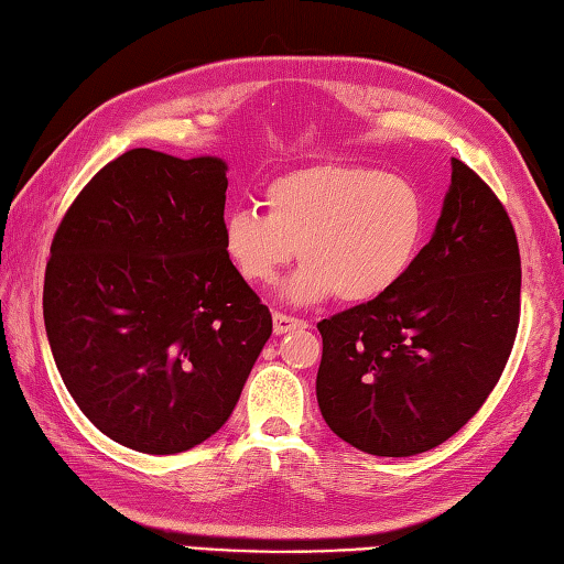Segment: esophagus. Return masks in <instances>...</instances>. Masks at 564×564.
I'll return each mask as SVG.
<instances>
[{
	"mask_svg": "<svg viewBox=\"0 0 564 564\" xmlns=\"http://www.w3.org/2000/svg\"><path fill=\"white\" fill-rule=\"evenodd\" d=\"M272 328H274V336H284V333H290V330H302V328H306V321L274 312V314H272Z\"/></svg>",
	"mask_w": 564,
	"mask_h": 564,
	"instance_id": "34e87169",
	"label": "esophagus"
}]
</instances>
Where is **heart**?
Instances as JSON below:
<instances>
[{
  "label": "heart",
  "instance_id": "1",
  "mask_svg": "<svg viewBox=\"0 0 564 564\" xmlns=\"http://www.w3.org/2000/svg\"><path fill=\"white\" fill-rule=\"evenodd\" d=\"M268 214L228 212L224 256L250 284H270L296 252L306 260L284 284L294 304L338 294L362 304L406 278L429 226L423 194L411 180L365 165H314L272 180Z\"/></svg>",
  "mask_w": 564,
  "mask_h": 564
}]
</instances>
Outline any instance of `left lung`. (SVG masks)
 Masks as SVG:
<instances>
[{"label": "left lung", "instance_id": "obj_1", "mask_svg": "<svg viewBox=\"0 0 564 564\" xmlns=\"http://www.w3.org/2000/svg\"><path fill=\"white\" fill-rule=\"evenodd\" d=\"M435 231L392 292L324 318L316 399L328 429L367 455L445 443L485 404L521 314L509 214L463 160Z\"/></svg>", "mask_w": 564, "mask_h": 564}]
</instances>
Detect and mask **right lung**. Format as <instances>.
I'll return each instance as SVG.
<instances>
[{"mask_svg": "<svg viewBox=\"0 0 564 564\" xmlns=\"http://www.w3.org/2000/svg\"><path fill=\"white\" fill-rule=\"evenodd\" d=\"M228 165L135 148L57 226L43 318L67 392L131 451L175 455L224 426L272 316L224 256Z\"/></svg>", "mask_w": 564, "mask_h": 564, "instance_id": "1", "label": "right lung"}]
</instances>
